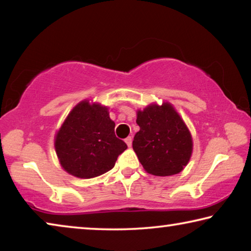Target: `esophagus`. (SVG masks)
Wrapping results in <instances>:
<instances>
[{
  "label": "esophagus",
  "instance_id": "obj_1",
  "mask_svg": "<svg viewBox=\"0 0 251 251\" xmlns=\"http://www.w3.org/2000/svg\"><path fill=\"white\" fill-rule=\"evenodd\" d=\"M131 142H133V138H131V136H128V137L125 138V143L127 144V146H128V147L131 146Z\"/></svg>",
  "mask_w": 251,
  "mask_h": 251
}]
</instances>
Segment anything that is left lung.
<instances>
[{"instance_id": "obj_1", "label": "left lung", "mask_w": 251, "mask_h": 251, "mask_svg": "<svg viewBox=\"0 0 251 251\" xmlns=\"http://www.w3.org/2000/svg\"><path fill=\"white\" fill-rule=\"evenodd\" d=\"M139 126L133 148L147 173L172 176L180 173L193 151V141L184 121L173 106L151 105L138 110Z\"/></svg>"}]
</instances>
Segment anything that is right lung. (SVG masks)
<instances>
[{
    "mask_svg": "<svg viewBox=\"0 0 251 251\" xmlns=\"http://www.w3.org/2000/svg\"><path fill=\"white\" fill-rule=\"evenodd\" d=\"M115 123L103 106L84 100L76 105L58 130L55 150L71 175L93 178L115 166L127 145L115 135Z\"/></svg>",
    "mask_w": 251,
    "mask_h": 251,
    "instance_id": "obj_1",
    "label": "right lung"
}]
</instances>
